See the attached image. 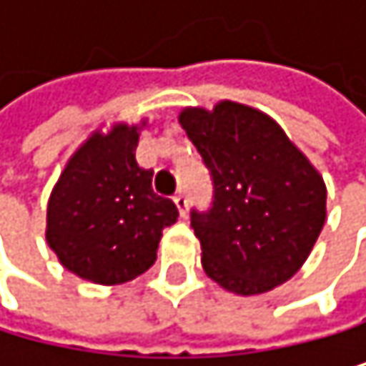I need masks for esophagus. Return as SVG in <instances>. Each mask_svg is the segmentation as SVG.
<instances>
[{"mask_svg": "<svg viewBox=\"0 0 366 366\" xmlns=\"http://www.w3.org/2000/svg\"><path fill=\"white\" fill-rule=\"evenodd\" d=\"M173 202H175V206H177V210H179V215L184 217V215H187V208H189L187 193H184V191H177V193H175V197H173Z\"/></svg>", "mask_w": 366, "mask_h": 366, "instance_id": "34e87169", "label": "esophagus"}]
</instances>
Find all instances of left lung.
I'll return each mask as SVG.
<instances>
[{"label":"left lung","instance_id":"8db88e82","mask_svg":"<svg viewBox=\"0 0 366 366\" xmlns=\"http://www.w3.org/2000/svg\"><path fill=\"white\" fill-rule=\"evenodd\" d=\"M179 124L215 184L213 208L191 213L204 272L239 297L290 281L327 217L322 175L281 124L254 107H184Z\"/></svg>","mask_w":366,"mask_h":366}]
</instances>
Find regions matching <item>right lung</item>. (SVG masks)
<instances>
[{
	"label": "right lung",
	"mask_w": 366,
	"mask_h": 366,
	"mask_svg": "<svg viewBox=\"0 0 366 366\" xmlns=\"http://www.w3.org/2000/svg\"><path fill=\"white\" fill-rule=\"evenodd\" d=\"M140 124L96 129L67 160L48 199L46 242L72 274L120 285L147 272L162 230L177 208L151 187L153 171L138 167Z\"/></svg>",
	"instance_id": "add662e5"
}]
</instances>
